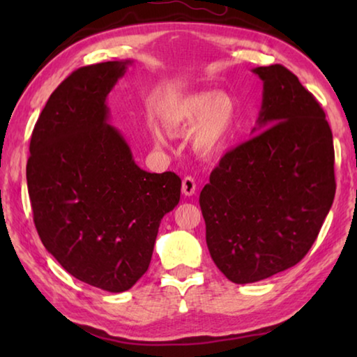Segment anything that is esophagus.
Masks as SVG:
<instances>
[{
  "mask_svg": "<svg viewBox=\"0 0 357 357\" xmlns=\"http://www.w3.org/2000/svg\"><path fill=\"white\" fill-rule=\"evenodd\" d=\"M197 190V183L192 176H185L183 179V193L185 197H192Z\"/></svg>",
  "mask_w": 357,
  "mask_h": 357,
  "instance_id": "1",
  "label": "esophagus"
}]
</instances>
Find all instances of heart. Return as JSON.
Segmentation results:
<instances>
[{"label": "heart", "mask_w": 357, "mask_h": 357, "mask_svg": "<svg viewBox=\"0 0 357 357\" xmlns=\"http://www.w3.org/2000/svg\"><path fill=\"white\" fill-rule=\"evenodd\" d=\"M165 123L172 129L185 130L195 126L192 144L198 153L214 155L225 151L234 137L238 124V104L223 91L187 94L170 105ZM154 142L164 144V137L154 132Z\"/></svg>", "instance_id": "1"}]
</instances>
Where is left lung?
I'll return each mask as SVG.
<instances>
[{"instance_id": "obj_1", "label": "left lung", "mask_w": 357, "mask_h": 357, "mask_svg": "<svg viewBox=\"0 0 357 357\" xmlns=\"http://www.w3.org/2000/svg\"><path fill=\"white\" fill-rule=\"evenodd\" d=\"M263 80L259 134L222 157L200 193L206 244L234 283L298 264L315 243L335 195L334 142L323 108L280 64Z\"/></svg>"}]
</instances>
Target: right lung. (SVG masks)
Returning a JSON list of instances; mask_svg holds the SVG:
<instances>
[{
    "mask_svg": "<svg viewBox=\"0 0 357 357\" xmlns=\"http://www.w3.org/2000/svg\"><path fill=\"white\" fill-rule=\"evenodd\" d=\"M132 63L72 72L34 126L26 164L42 244L70 275L110 293L146 273L162 217L181 197L178 174L142 170L108 124L107 96Z\"/></svg>",
    "mask_w": 357,
    "mask_h": 357,
    "instance_id": "obj_1",
    "label": "right lung"
}]
</instances>
